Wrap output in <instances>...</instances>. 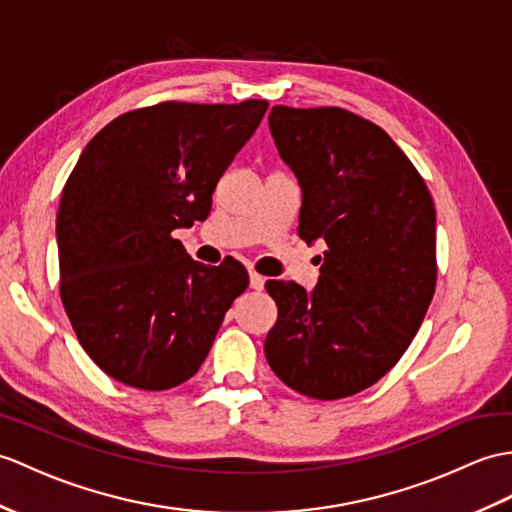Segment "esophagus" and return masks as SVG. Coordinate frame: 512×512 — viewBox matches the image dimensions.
<instances>
[{
	"instance_id": "obj_1",
	"label": "esophagus",
	"mask_w": 512,
	"mask_h": 512,
	"mask_svg": "<svg viewBox=\"0 0 512 512\" xmlns=\"http://www.w3.org/2000/svg\"><path fill=\"white\" fill-rule=\"evenodd\" d=\"M248 277H251V288H253V290H264V283H266V279L261 277L259 272L251 270V275H248Z\"/></svg>"
}]
</instances>
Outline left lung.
<instances>
[{"label":"left lung","mask_w":512,"mask_h":512,"mask_svg":"<svg viewBox=\"0 0 512 512\" xmlns=\"http://www.w3.org/2000/svg\"><path fill=\"white\" fill-rule=\"evenodd\" d=\"M270 133L303 189L299 235L325 240L314 292L268 281L266 360L285 386L334 401L379 382L436 290L430 189L384 128L338 106H272Z\"/></svg>","instance_id":"obj_1"}]
</instances>
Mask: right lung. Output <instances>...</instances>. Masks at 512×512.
Segmentation results:
<instances>
[{
    "label": "right lung",
    "instance_id": "1",
    "mask_svg": "<svg viewBox=\"0 0 512 512\" xmlns=\"http://www.w3.org/2000/svg\"><path fill=\"white\" fill-rule=\"evenodd\" d=\"M266 109L170 100L128 111L71 170L56 216L61 301L82 349L117 382H187L248 288L240 261L200 264L172 231L209 216L213 189Z\"/></svg>",
    "mask_w": 512,
    "mask_h": 512
}]
</instances>
